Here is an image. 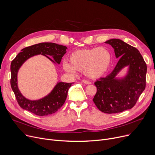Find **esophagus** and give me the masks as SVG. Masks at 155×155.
I'll return each mask as SVG.
<instances>
[{
	"label": "esophagus",
	"instance_id": "obj_1",
	"mask_svg": "<svg viewBox=\"0 0 155 155\" xmlns=\"http://www.w3.org/2000/svg\"><path fill=\"white\" fill-rule=\"evenodd\" d=\"M83 83H84V84H87V85H89V84H91V82H90V81H88V80H84L83 81Z\"/></svg>",
	"mask_w": 155,
	"mask_h": 155
}]
</instances>
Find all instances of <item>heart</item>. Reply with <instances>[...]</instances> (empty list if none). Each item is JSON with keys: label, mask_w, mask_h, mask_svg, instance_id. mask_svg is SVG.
Here are the masks:
<instances>
[{"label": "heart", "mask_w": 155, "mask_h": 155, "mask_svg": "<svg viewBox=\"0 0 155 155\" xmlns=\"http://www.w3.org/2000/svg\"><path fill=\"white\" fill-rule=\"evenodd\" d=\"M112 53L106 47L85 48L71 53L68 57L69 63H63L64 69L69 72L84 71L90 78L104 76L110 67Z\"/></svg>", "instance_id": "heart-1"}]
</instances>
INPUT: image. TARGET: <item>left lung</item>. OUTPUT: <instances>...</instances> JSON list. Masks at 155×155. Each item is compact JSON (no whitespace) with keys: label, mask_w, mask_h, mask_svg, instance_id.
<instances>
[{"label":"left lung","mask_w":155,"mask_h":155,"mask_svg":"<svg viewBox=\"0 0 155 155\" xmlns=\"http://www.w3.org/2000/svg\"><path fill=\"white\" fill-rule=\"evenodd\" d=\"M105 43L114 49L119 58L112 71L94 83L97 92L93 101L101 111L115 114L133 108L146 87L147 66L137 49L119 39H112ZM129 66L128 73L123 79L115 78L123 68Z\"/></svg>","instance_id":"1"}]
</instances>
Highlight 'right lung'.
Masks as SVG:
<instances>
[{"mask_svg":"<svg viewBox=\"0 0 155 155\" xmlns=\"http://www.w3.org/2000/svg\"><path fill=\"white\" fill-rule=\"evenodd\" d=\"M67 49L66 46L53 43H41L24 48L12 61L11 85L16 100L21 108L33 113L35 115L45 116L58 111L64 104L67 99L68 91L72 83L59 82L51 93L44 98L38 101H29L23 97L19 91L17 75L21 65L30 57L41 54L54 62L47 56L50 55L57 63L60 64L62 57L66 53Z\"/></svg>","mask_w":155,"mask_h":155,"instance_id":"right-lung-1","label":"right lung"}]
</instances>
